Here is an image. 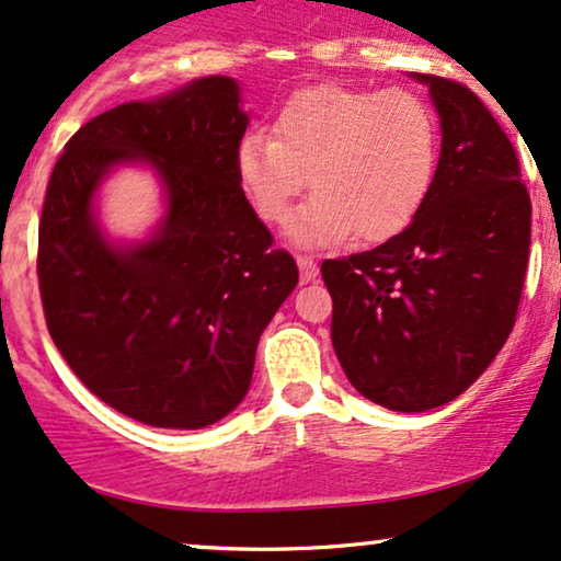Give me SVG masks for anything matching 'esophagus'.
<instances>
[{
  "mask_svg": "<svg viewBox=\"0 0 561 561\" xmlns=\"http://www.w3.org/2000/svg\"><path fill=\"white\" fill-rule=\"evenodd\" d=\"M297 266H300V282L308 285V282H316L318 276V264L313 256H297Z\"/></svg>",
  "mask_w": 561,
  "mask_h": 561,
  "instance_id": "1",
  "label": "esophagus"
}]
</instances>
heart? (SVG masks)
I'll return each instance as SVG.
<instances>
[{
    "label": "heart",
    "instance_id": "heart-1",
    "mask_svg": "<svg viewBox=\"0 0 561 561\" xmlns=\"http://www.w3.org/2000/svg\"><path fill=\"white\" fill-rule=\"evenodd\" d=\"M435 113L407 90L316 84L287 98L274 137L248 131L236 150L240 188L266 222H287L300 191L313 198L289 236L300 245H333L357 236L380 243L407 230L437 175Z\"/></svg>",
    "mask_w": 561,
    "mask_h": 561
}]
</instances>
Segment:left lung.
<instances>
[{
	"mask_svg": "<svg viewBox=\"0 0 561 561\" xmlns=\"http://www.w3.org/2000/svg\"><path fill=\"white\" fill-rule=\"evenodd\" d=\"M411 77L430 88L443 134L427 202L399 236L321 266L342 370L391 411L443 407L492 365L530 248V196L507 134L466 84Z\"/></svg>",
	"mask_w": 561,
	"mask_h": 561,
	"instance_id": "obj_1",
	"label": "left lung"
}]
</instances>
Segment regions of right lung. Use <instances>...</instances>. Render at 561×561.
Returning a JSON list of instances; mask_svg holds the SVG:
<instances>
[{
  "label": "right lung",
  "mask_w": 561,
  "mask_h": 561,
  "mask_svg": "<svg viewBox=\"0 0 561 561\" xmlns=\"http://www.w3.org/2000/svg\"><path fill=\"white\" fill-rule=\"evenodd\" d=\"M232 77H202L101 113L56 160L38 228V282L56 350L98 399L150 427L202 430L243 401L256 346L297 264L240 188L248 129ZM161 179L150 239L118 244L96 188L118 164Z\"/></svg>",
  "instance_id": "1"
}]
</instances>
